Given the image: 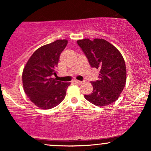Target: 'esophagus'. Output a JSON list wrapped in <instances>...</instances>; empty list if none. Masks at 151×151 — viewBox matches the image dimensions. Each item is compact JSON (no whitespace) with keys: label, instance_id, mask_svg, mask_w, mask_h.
Masks as SVG:
<instances>
[{"label":"esophagus","instance_id":"esophagus-1","mask_svg":"<svg viewBox=\"0 0 151 151\" xmlns=\"http://www.w3.org/2000/svg\"><path fill=\"white\" fill-rule=\"evenodd\" d=\"M73 83H75V84H80L82 83V82L79 81V80H73Z\"/></svg>","mask_w":151,"mask_h":151}]
</instances>
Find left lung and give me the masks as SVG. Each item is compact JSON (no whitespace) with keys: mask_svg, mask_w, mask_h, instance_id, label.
<instances>
[{"mask_svg":"<svg viewBox=\"0 0 151 151\" xmlns=\"http://www.w3.org/2000/svg\"><path fill=\"white\" fill-rule=\"evenodd\" d=\"M92 68L100 70L99 80L91 82L93 87L88 102L98 106L112 104L119 97L127 81L125 62L120 52L104 39H82L77 41Z\"/></svg>","mask_w":151,"mask_h":151,"instance_id":"left-lung-1","label":"left lung"}]
</instances>
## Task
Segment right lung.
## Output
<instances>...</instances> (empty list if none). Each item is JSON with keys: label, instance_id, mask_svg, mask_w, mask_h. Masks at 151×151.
<instances>
[{"label": "right lung", "instance_id": "add662e5", "mask_svg": "<svg viewBox=\"0 0 151 151\" xmlns=\"http://www.w3.org/2000/svg\"><path fill=\"white\" fill-rule=\"evenodd\" d=\"M67 40H58L44 45L33 53L22 72L24 91L39 108L50 109L63 102L71 82L57 81L60 55L67 46Z\"/></svg>", "mask_w": 151, "mask_h": 151}]
</instances>
